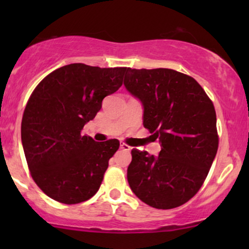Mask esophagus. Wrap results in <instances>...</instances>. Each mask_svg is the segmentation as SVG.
Instances as JSON below:
<instances>
[{"label": "esophagus", "instance_id": "esophagus-1", "mask_svg": "<svg viewBox=\"0 0 249 249\" xmlns=\"http://www.w3.org/2000/svg\"><path fill=\"white\" fill-rule=\"evenodd\" d=\"M120 148L122 149V151H125V152H129L131 149V147L127 144H124V142H122V144H120Z\"/></svg>", "mask_w": 249, "mask_h": 249}]
</instances>
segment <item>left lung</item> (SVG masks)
<instances>
[{"label": "left lung", "instance_id": "8db88e82", "mask_svg": "<svg viewBox=\"0 0 249 249\" xmlns=\"http://www.w3.org/2000/svg\"><path fill=\"white\" fill-rule=\"evenodd\" d=\"M124 85L142 102V124L161 144L158 156L132 149L129 186L155 209L182 205L202 187L217 152L212 101L194 78L165 68H128Z\"/></svg>", "mask_w": 249, "mask_h": 249}]
</instances>
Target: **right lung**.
Masks as SVG:
<instances>
[{"label":"right lung","instance_id":"right-lung-1","mask_svg":"<svg viewBox=\"0 0 249 249\" xmlns=\"http://www.w3.org/2000/svg\"><path fill=\"white\" fill-rule=\"evenodd\" d=\"M127 70L68 64L44 78L29 97L21 121L23 152L34 181L52 199L78 204L100 189L120 142H97L81 130L103 98L121 87Z\"/></svg>","mask_w":249,"mask_h":249}]
</instances>
